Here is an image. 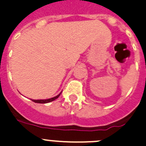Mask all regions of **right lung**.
I'll return each mask as SVG.
<instances>
[{
  "mask_svg": "<svg viewBox=\"0 0 146 146\" xmlns=\"http://www.w3.org/2000/svg\"><path fill=\"white\" fill-rule=\"evenodd\" d=\"M62 93V92H61ZM61 93L59 94L57 96H54V97L53 98H51V99H40V100H34V99H33V102H35V103H39V104H46V103H49V102H52V101L55 100V99H57V98L60 96V95L61 94Z\"/></svg>",
  "mask_w": 146,
  "mask_h": 146,
  "instance_id": "right-lung-1",
  "label": "right lung"
}]
</instances>
